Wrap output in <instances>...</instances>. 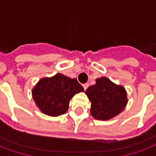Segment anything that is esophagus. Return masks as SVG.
<instances>
[{
	"instance_id": "obj_1",
	"label": "esophagus",
	"mask_w": 156,
	"mask_h": 156,
	"mask_svg": "<svg viewBox=\"0 0 156 156\" xmlns=\"http://www.w3.org/2000/svg\"><path fill=\"white\" fill-rule=\"evenodd\" d=\"M83 88H84V90H86V89L88 88V83H84V84L83 85Z\"/></svg>"
}]
</instances>
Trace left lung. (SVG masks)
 <instances>
[{"instance_id":"left-lung-1","label":"left lung","mask_w":156,"mask_h":156,"mask_svg":"<svg viewBox=\"0 0 156 156\" xmlns=\"http://www.w3.org/2000/svg\"><path fill=\"white\" fill-rule=\"evenodd\" d=\"M96 83L87 88L85 94L91 103L90 113L95 119L108 120L123 111L128 104L127 92L106 77L97 78Z\"/></svg>"}]
</instances>
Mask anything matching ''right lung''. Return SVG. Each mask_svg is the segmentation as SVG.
Masks as SVG:
<instances>
[{
	"label": "right lung",
	"instance_id": "obj_1",
	"mask_svg": "<svg viewBox=\"0 0 156 156\" xmlns=\"http://www.w3.org/2000/svg\"><path fill=\"white\" fill-rule=\"evenodd\" d=\"M83 88L76 78L57 73L50 78H42L32 90V98L37 107L44 115L57 117L68 111L72 98Z\"/></svg>",
	"mask_w": 156,
	"mask_h": 156
}]
</instances>
